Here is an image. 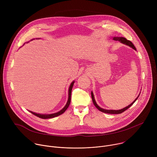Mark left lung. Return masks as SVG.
<instances>
[{
	"label": "left lung",
	"instance_id": "obj_1",
	"mask_svg": "<svg viewBox=\"0 0 157 157\" xmlns=\"http://www.w3.org/2000/svg\"><path fill=\"white\" fill-rule=\"evenodd\" d=\"M113 40H116V41H121V43H124V44H127V45H128V46H130V47H132V48H133L134 50H136V48L135 46L133 45V44L130 40H127V38H124V37H114V38H113ZM91 97H92V100H93V102L94 105L96 106V107L98 110H99L100 111L102 112V113H107V114H121V113H124V112L125 110H127V109H128L132 105H133V104L136 101V100H137V98H139V96H138V97L136 99V100L134 101L132 103H131L130 105H128V106L125 107V108L122 109H121V110H105V109H104L101 108V107H100L99 105H98V104H96V101H95L94 98V95H93V92H91Z\"/></svg>",
	"mask_w": 157,
	"mask_h": 157
}]
</instances>
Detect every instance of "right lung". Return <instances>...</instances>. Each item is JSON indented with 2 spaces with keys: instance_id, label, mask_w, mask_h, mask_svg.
Segmentation results:
<instances>
[{
  "instance_id": "right-lung-1",
  "label": "right lung",
  "mask_w": 157,
  "mask_h": 157,
  "mask_svg": "<svg viewBox=\"0 0 157 157\" xmlns=\"http://www.w3.org/2000/svg\"><path fill=\"white\" fill-rule=\"evenodd\" d=\"M74 82L75 81H73L70 86V88H69V97H68V102H67L66 105L64 106V107L60 111L58 112V113H55V114H36V113H33V112H31L30 111V113L32 114H33V115L40 117V118H41V119H50V118H53V117H57L61 114H62L63 113H64L65 110L68 109V107H69L70 104V102H71V91H72V88H73V84H74Z\"/></svg>"
}]
</instances>
